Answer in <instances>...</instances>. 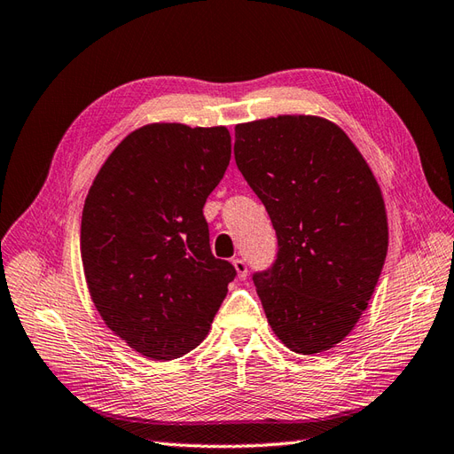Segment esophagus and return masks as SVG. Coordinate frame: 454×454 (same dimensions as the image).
<instances>
[{
	"instance_id": "34e87169",
	"label": "esophagus",
	"mask_w": 454,
	"mask_h": 454,
	"mask_svg": "<svg viewBox=\"0 0 454 454\" xmlns=\"http://www.w3.org/2000/svg\"><path fill=\"white\" fill-rule=\"evenodd\" d=\"M234 269L238 272L239 280H246V278H247V262L243 259H234Z\"/></svg>"
}]
</instances>
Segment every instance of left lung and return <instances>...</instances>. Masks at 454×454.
I'll return each mask as SVG.
<instances>
[{
  "label": "left lung",
  "instance_id": "left-lung-1",
  "mask_svg": "<svg viewBox=\"0 0 454 454\" xmlns=\"http://www.w3.org/2000/svg\"><path fill=\"white\" fill-rule=\"evenodd\" d=\"M236 165L269 211L278 257L253 276L272 332L301 355L355 328L387 254V215L368 162L338 124L280 114L236 126Z\"/></svg>",
  "mask_w": 454,
  "mask_h": 454
}]
</instances>
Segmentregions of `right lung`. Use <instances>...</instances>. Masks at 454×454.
<instances>
[{"instance_id":"obj_1","label":"right lung","mask_w":454,"mask_h":454,"mask_svg":"<svg viewBox=\"0 0 454 454\" xmlns=\"http://www.w3.org/2000/svg\"><path fill=\"white\" fill-rule=\"evenodd\" d=\"M230 157L226 126L145 124L114 147L88 192L80 253L91 301L147 358L200 345L236 278L213 257L203 216Z\"/></svg>"}]
</instances>
